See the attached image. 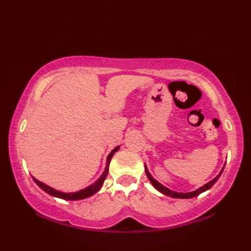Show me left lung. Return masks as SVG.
Returning <instances> with one entry per match:
<instances>
[{
	"label": "left lung",
	"mask_w": 251,
	"mask_h": 251,
	"mask_svg": "<svg viewBox=\"0 0 251 251\" xmlns=\"http://www.w3.org/2000/svg\"><path fill=\"white\" fill-rule=\"evenodd\" d=\"M223 168H225V167H223ZM223 168H222V170L220 172V174L218 175L215 179H212V180L210 181V182H208L207 184L202 185L201 188H200L199 190H196V191H194V192H190V193H178V192H174V191H172V190L165 188L164 185H162L161 183H158L155 179H153V178L151 177V175H150V173L148 172V168H147V167H146V174H147V176H148L149 180L151 181V183L153 184L154 188H155L157 191L161 192V193H163V194H165V195H167V196H170V197H175V199H192V197H195V196H197V195H200L201 193H202V192H205L206 190H209V189L211 188V186L217 182V180L219 179V177H220L222 172H223Z\"/></svg>",
	"instance_id": "1"
}]
</instances>
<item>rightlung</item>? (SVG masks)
I'll use <instances>...</instances> for the list:
<instances>
[{
    "instance_id": "1",
    "label": "right lung",
    "mask_w": 251,
    "mask_h": 251,
    "mask_svg": "<svg viewBox=\"0 0 251 251\" xmlns=\"http://www.w3.org/2000/svg\"><path fill=\"white\" fill-rule=\"evenodd\" d=\"M119 148H120V147H116V148L114 149V150L109 154L108 158H106V167H105V170H104V173L102 174V176H101V177H100L97 181H96V182H95L93 185L88 186V188H86L85 190L76 192V193H62V192L56 191V190H54V189L50 188L49 185L42 183L41 181L36 180L35 178H33V177H32V178H33L34 182H35L37 185H39L42 190L45 191L46 193H49V194H50V195H52V196L59 197V199L67 200V201H78V200L87 199V197L92 196V195L95 194V193H97V192L100 190L101 185H102L103 181H104L105 178H106V176H108V173H109V164H110L111 158H112V156H113V154H114L117 150H119Z\"/></svg>"
}]
</instances>
